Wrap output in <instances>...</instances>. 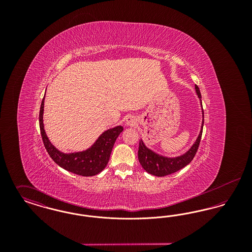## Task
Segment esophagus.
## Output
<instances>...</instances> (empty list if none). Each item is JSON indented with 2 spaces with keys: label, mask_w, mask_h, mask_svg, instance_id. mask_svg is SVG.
<instances>
[{
  "label": "esophagus",
  "mask_w": 252,
  "mask_h": 252,
  "mask_svg": "<svg viewBox=\"0 0 252 252\" xmlns=\"http://www.w3.org/2000/svg\"><path fill=\"white\" fill-rule=\"evenodd\" d=\"M126 126H134L137 124V120H136L134 117L129 116V117H127V118H126Z\"/></svg>",
  "instance_id": "obj_1"
}]
</instances>
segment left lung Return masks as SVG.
<instances>
[{
  "label": "left lung",
  "mask_w": 252,
  "mask_h": 252,
  "mask_svg": "<svg viewBox=\"0 0 252 252\" xmlns=\"http://www.w3.org/2000/svg\"><path fill=\"white\" fill-rule=\"evenodd\" d=\"M195 91H196V94L198 97L201 98L199 88L196 85H195ZM202 112H203V122H202V127H201L200 133H199L195 143L189 149V151H187L182 156L172 158L158 156V155H157L156 153H154L153 151L148 149L144 145L143 141L140 140L139 150H138V158H139L141 165L147 173L157 176V177H164V176L178 172L179 170L185 167L192 161V158H194L196 152H197L198 146L200 144V140H201V136H202L204 125L203 110H202Z\"/></svg>",
  "instance_id": "obj_1"
}]
</instances>
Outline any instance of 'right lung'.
Listing matches in <instances>:
<instances>
[{
	"mask_svg": "<svg viewBox=\"0 0 252 252\" xmlns=\"http://www.w3.org/2000/svg\"><path fill=\"white\" fill-rule=\"evenodd\" d=\"M43 107L44 97L42 99L39 109V128L42 142L52 159L59 164L60 167L72 172L73 174L92 177L99 174L107 166L112 147L121 132L124 130L123 126H116L104 132L91 148L83 152L72 154H64L60 152L53 144L49 142L48 138L43 128Z\"/></svg>",
	"mask_w": 252,
	"mask_h": 252,
	"instance_id": "right-lung-1",
	"label": "right lung"
}]
</instances>
